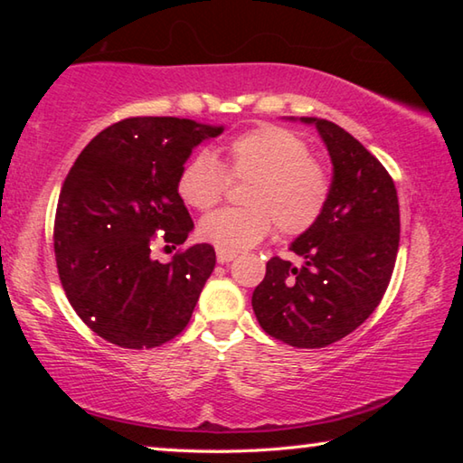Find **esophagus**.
I'll return each instance as SVG.
<instances>
[{
	"mask_svg": "<svg viewBox=\"0 0 463 463\" xmlns=\"http://www.w3.org/2000/svg\"><path fill=\"white\" fill-rule=\"evenodd\" d=\"M216 257L221 263H231L237 260V253H234V250H226V249H216Z\"/></svg>",
	"mask_w": 463,
	"mask_h": 463,
	"instance_id": "obj_1",
	"label": "esophagus"
}]
</instances>
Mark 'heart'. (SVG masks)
Listing matches in <instances>:
<instances>
[{"instance_id":"obj_1","label":"heart","mask_w":463,"mask_h":463,"mask_svg":"<svg viewBox=\"0 0 463 463\" xmlns=\"http://www.w3.org/2000/svg\"><path fill=\"white\" fill-rule=\"evenodd\" d=\"M231 179H250L242 208H224L200 222L203 239L226 250L249 249L278 224L286 237L307 232L326 206L328 175L308 156L304 140L279 127H260L224 146ZM182 200L195 210H210L222 200L226 175L214 155L200 153L184 167L177 182Z\"/></svg>"}]
</instances>
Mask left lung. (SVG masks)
Here are the masks:
<instances>
[{
  "label": "left lung",
  "instance_id": "obj_1",
  "mask_svg": "<svg viewBox=\"0 0 463 463\" xmlns=\"http://www.w3.org/2000/svg\"><path fill=\"white\" fill-rule=\"evenodd\" d=\"M300 122L315 124L331 155V192L318 221L289 245L300 268L271 257L250 304L265 333L318 349L378 308L394 271L401 210L390 174L357 138L323 118Z\"/></svg>",
  "mask_w": 463,
  "mask_h": 463
}]
</instances>
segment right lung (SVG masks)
Listing matches in <instances>:
<instances>
[{
	"label": "right lung",
	"instance_id": "right-lung-1",
	"mask_svg": "<svg viewBox=\"0 0 463 463\" xmlns=\"http://www.w3.org/2000/svg\"><path fill=\"white\" fill-rule=\"evenodd\" d=\"M222 130L174 116L127 118L77 156L61 187L54 257L73 310L101 339L151 349L190 323L216 265L214 247L200 242L169 263L153 260L151 249H175L192 232L179 175L194 148Z\"/></svg>",
	"mask_w": 463,
	"mask_h": 463
}]
</instances>
